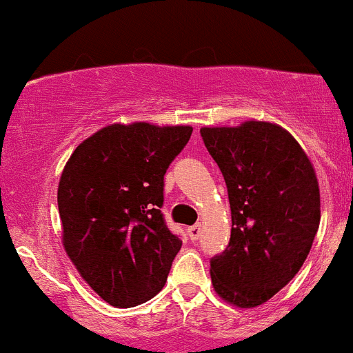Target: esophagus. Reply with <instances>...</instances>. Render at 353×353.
I'll list each match as a JSON object with an SVG mask.
<instances>
[{
    "label": "esophagus",
    "mask_w": 353,
    "mask_h": 353,
    "mask_svg": "<svg viewBox=\"0 0 353 353\" xmlns=\"http://www.w3.org/2000/svg\"><path fill=\"white\" fill-rule=\"evenodd\" d=\"M188 236H190V240H197L199 236H201V225H194V226H188Z\"/></svg>",
    "instance_id": "1"
}]
</instances>
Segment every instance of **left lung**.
<instances>
[{
	"instance_id": "1",
	"label": "left lung",
	"mask_w": 353,
	"mask_h": 353,
	"mask_svg": "<svg viewBox=\"0 0 353 353\" xmlns=\"http://www.w3.org/2000/svg\"><path fill=\"white\" fill-rule=\"evenodd\" d=\"M232 209L228 247L211 257L216 294L256 307L299 273L319 228V185L299 142L268 121L201 128Z\"/></svg>"
}]
</instances>
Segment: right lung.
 Here are the masks:
<instances>
[{"instance_id": "1", "label": "right lung", "mask_w": 353, "mask_h": 353, "mask_svg": "<svg viewBox=\"0 0 353 353\" xmlns=\"http://www.w3.org/2000/svg\"><path fill=\"white\" fill-rule=\"evenodd\" d=\"M190 135L192 127L114 123L83 141L63 170V245L113 307L144 303L165 287L181 247L161 212L165 173Z\"/></svg>"}]
</instances>
